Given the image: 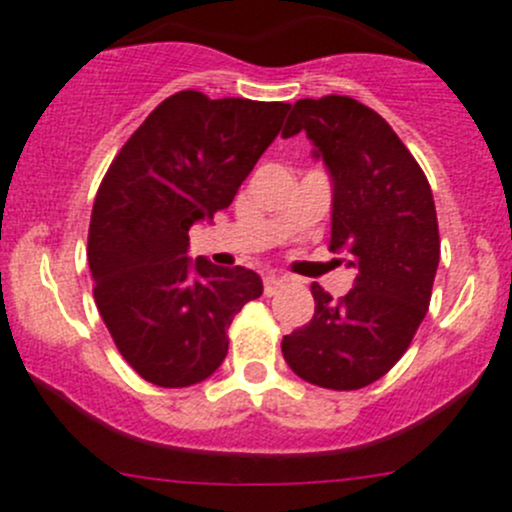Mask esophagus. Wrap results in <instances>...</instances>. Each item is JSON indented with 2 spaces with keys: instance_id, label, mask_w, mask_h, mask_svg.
<instances>
[{
  "instance_id": "esophagus-1",
  "label": "esophagus",
  "mask_w": 512,
  "mask_h": 512,
  "mask_svg": "<svg viewBox=\"0 0 512 512\" xmlns=\"http://www.w3.org/2000/svg\"><path fill=\"white\" fill-rule=\"evenodd\" d=\"M283 281H286V278L278 276V273H266V276H263V291H266V296H273V293L283 286Z\"/></svg>"
}]
</instances>
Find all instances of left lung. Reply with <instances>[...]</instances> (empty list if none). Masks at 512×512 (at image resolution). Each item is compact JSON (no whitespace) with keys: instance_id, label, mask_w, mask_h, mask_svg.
<instances>
[{"instance_id":"left-lung-1","label":"left lung","mask_w":512,"mask_h":512,"mask_svg":"<svg viewBox=\"0 0 512 512\" xmlns=\"http://www.w3.org/2000/svg\"><path fill=\"white\" fill-rule=\"evenodd\" d=\"M306 131L331 176V251L356 268L341 301L313 283L316 311L283 336L303 381L356 391L386 376L426 318L440 239L426 174L388 121L351 96L298 99L283 136Z\"/></svg>"}]
</instances>
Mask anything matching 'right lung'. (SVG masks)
Wrapping results in <instances>:
<instances>
[{"label": "right lung", "mask_w": 512, "mask_h": 512, "mask_svg": "<svg viewBox=\"0 0 512 512\" xmlns=\"http://www.w3.org/2000/svg\"><path fill=\"white\" fill-rule=\"evenodd\" d=\"M291 104L176 91L111 161L89 224L94 301L144 381L186 388L229 351L226 328L263 293L244 266L189 256V229L229 209Z\"/></svg>", "instance_id": "add662e5"}]
</instances>
